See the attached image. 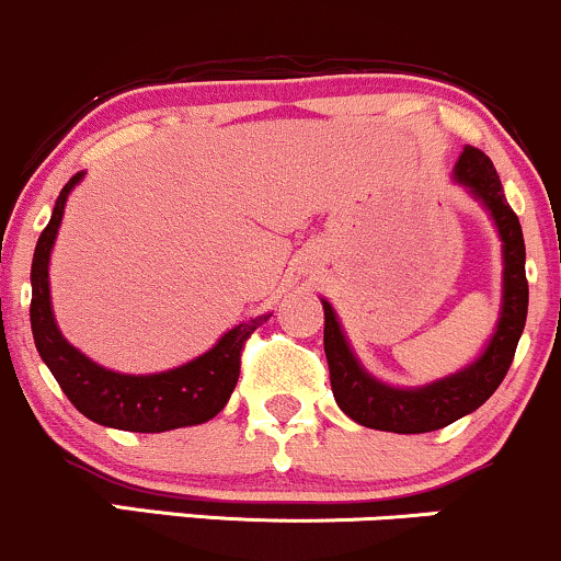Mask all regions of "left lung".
I'll return each mask as SVG.
<instances>
[{"label":"left lung","instance_id":"left-lung-1","mask_svg":"<svg viewBox=\"0 0 561 561\" xmlns=\"http://www.w3.org/2000/svg\"><path fill=\"white\" fill-rule=\"evenodd\" d=\"M456 180L463 182L488 206L499 225L503 241V310L493 342L484 355L461 374L434 381L421 389H394L376 381L360 368L347 347L339 320L329 301H323L325 331L323 347L329 357L331 389L339 408L357 424L381 432L421 434L443 430L467 413L477 411L512 368L522 329L527 320V275H525V238L519 217L508 206L493 161L480 148L467 145L456 163Z\"/></svg>","mask_w":561,"mask_h":561}]
</instances>
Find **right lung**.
<instances>
[{
    "label": "right lung",
    "instance_id": "obj_1",
    "mask_svg": "<svg viewBox=\"0 0 561 561\" xmlns=\"http://www.w3.org/2000/svg\"><path fill=\"white\" fill-rule=\"evenodd\" d=\"M79 180L81 172L73 174L60 191L53 217L36 241L34 262H31V331H34L42 360L53 370L55 381L60 383L73 408L94 424L124 432H169L204 424L228 405L238 374H241V352L251 333L267 323L270 314L236 325L206 355L174 370H163V374H116L81 355L55 325L47 280L49 251L58 236L66 198Z\"/></svg>",
    "mask_w": 561,
    "mask_h": 561
}]
</instances>
